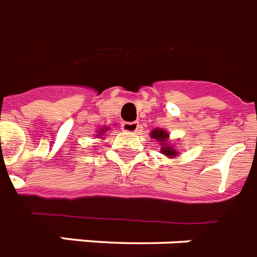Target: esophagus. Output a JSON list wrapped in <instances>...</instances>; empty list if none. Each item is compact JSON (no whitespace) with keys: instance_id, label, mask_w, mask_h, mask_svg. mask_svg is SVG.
Returning a JSON list of instances; mask_svg holds the SVG:
<instances>
[{"instance_id":"esophagus-1","label":"esophagus","mask_w":257,"mask_h":257,"mask_svg":"<svg viewBox=\"0 0 257 257\" xmlns=\"http://www.w3.org/2000/svg\"><path fill=\"white\" fill-rule=\"evenodd\" d=\"M139 128L138 122H123L122 123V130L127 131V133H137Z\"/></svg>"}]
</instances>
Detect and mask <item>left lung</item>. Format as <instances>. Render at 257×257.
<instances>
[{
	"instance_id": "left-lung-1",
	"label": "left lung",
	"mask_w": 257,
	"mask_h": 257,
	"mask_svg": "<svg viewBox=\"0 0 257 257\" xmlns=\"http://www.w3.org/2000/svg\"><path fill=\"white\" fill-rule=\"evenodd\" d=\"M151 138L157 139V141L162 142V153L166 154V155H168V157H174V155H176V151L175 150H172L170 146L166 145V142H167L168 139V134L166 133V131L163 130H154L153 133H151Z\"/></svg>"
}]
</instances>
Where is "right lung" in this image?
<instances>
[{"mask_svg": "<svg viewBox=\"0 0 257 257\" xmlns=\"http://www.w3.org/2000/svg\"><path fill=\"white\" fill-rule=\"evenodd\" d=\"M100 133H103V130H102V131H100Z\"/></svg>", "mask_w": 257, "mask_h": 257, "instance_id": "right-lung-1", "label": "right lung"}]
</instances>
